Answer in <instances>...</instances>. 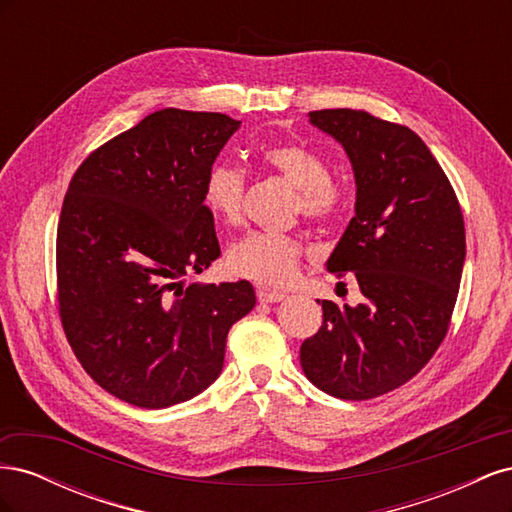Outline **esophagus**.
I'll use <instances>...</instances> for the list:
<instances>
[{
	"label": "esophagus",
	"mask_w": 512,
	"mask_h": 512,
	"mask_svg": "<svg viewBox=\"0 0 512 512\" xmlns=\"http://www.w3.org/2000/svg\"><path fill=\"white\" fill-rule=\"evenodd\" d=\"M286 294L280 290H267V288H260L258 290V301L260 303H277V301H284Z\"/></svg>",
	"instance_id": "obj_1"
}]
</instances>
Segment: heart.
I'll use <instances>...</instances> for the list:
<instances>
[{
  "instance_id": "heart-1",
  "label": "heart",
  "mask_w": 512,
  "mask_h": 512,
  "mask_svg": "<svg viewBox=\"0 0 512 512\" xmlns=\"http://www.w3.org/2000/svg\"><path fill=\"white\" fill-rule=\"evenodd\" d=\"M258 162L297 190L294 211L303 218L329 224L348 207V190L342 181L329 177V164L318 151L299 143H271L262 147ZM245 177L230 164H215L205 179L203 200L207 209L228 226L243 218ZM303 245L280 232H250L230 245L226 265L230 273L262 286H284L299 269Z\"/></svg>"
}]
</instances>
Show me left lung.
<instances>
[{"label": "left lung", "mask_w": 512, "mask_h": 512, "mask_svg": "<svg viewBox=\"0 0 512 512\" xmlns=\"http://www.w3.org/2000/svg\"><path fill=\"white\" fill-rule=\"evenodd\" d=\"M309 123L352 164L354 218L327 271L354 273L363 303L322 301V327L303 342L301 367L324 393L371 399L416 376L442 344L466 228L451 181L410 128L352 108L314 111Z\"/></svg>", "instance_id": "1"}]
</instances>
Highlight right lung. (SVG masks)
Wrapping results in <instances>:
<instances>
[{
    "label": "right lung",
    "mask_w": 512,
    "mask_h": 512,
    "mask_svg": "<svg viewBox=\"0 0 512 512\" xmlns=\"http://www.w3.org/2000/svg\"><path fill=\"white\" fill-rule=\"evenodd\" d=\"M241 121L162 108L76 170L57 226L68 342L104 391L158 410L203 393L224 367L250 282L190 284L220 256L203 188Z\"/></svg>",
    "instance_id": "right-lung-1"
}]
</instances>
